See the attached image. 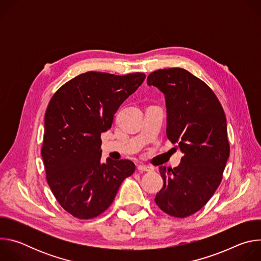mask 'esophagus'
I'll use <instances>...</instances> for the list:
<instances>
[{"mask_svg":"<svg viewBox=\"0 0 261 261\" xmlns=\"http://www.w3.org/2000/svg\"><path fill=\"white\" fill-rule=\"evenodd\" d=\"M137 169H138V171H140V172H142V171H147V172H150V171H153V170H154V169H153V167H151V166H146V165H142V164L138 165V166H137Z\"/></svg>","mask_w":261,"mask_h":261,"instance_id":"obj_1","label":"esophagus"}]
</instances>
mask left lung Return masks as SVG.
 Segmentation results:
<instances>
[{
	"instance_id": "left-lung-1",
	"label": "left lung",
	"mask_w": 261,
	"mask_h": 261,
	"mask_svg": "<svg viewBox=\"0 0 261 261\" xmlns=\"http://www.w3.org/2000/svg\"><path fill=\"white\" fill-rule=\"evenodd\" d=\"M146 82L164 94L166 135L184 154L179 166L159 167L164 184L155 202L186 218L204 206L222 180L230 153L226 117L212 89L182 68L154 71Z\"/></svg>"
}]
</instances>
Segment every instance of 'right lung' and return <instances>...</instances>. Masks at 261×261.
I'll return each instance as SVG.
<instances>
[{
  "label": "right lung",
  "instance_id": "1",
  "mask_svg": "<svg viewBox=\"0 0 261 261\" xmlns=\"http://www.w3.org/2000/svg\"><path fill=\"white\" fill-rule=\"evenodd\" d=\"M144 79L141 72L89 71L67 82L50 99L41 155L49 188L73 217L88 220L102 214L134 172L130 160L101 162V133L111 128L120 105Z\"/></svg>",
  "mask_w": 261,
  "mask_h": 261
}]
</instances>
